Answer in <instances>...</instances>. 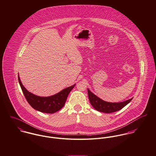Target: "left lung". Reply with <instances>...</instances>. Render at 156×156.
Instances as JSON below:
<instances>
[{"label": "left lung", "mask_w": 156, "mask_h": 156, "mask_svg": "<svg viewBox=\"0 0 156 156\" xmlns=\"http://www.w3.org/2000/svg\"><path fill=\"white\" fill-rule=\"evenodd\" d=\"M88 96L90 102L92 106L98 111L104 113H111L118 111L129 104L133 98L121 102H108L93 94L88 88H87Z\"/></svg>", "instance_id": "1"}]
</instances>
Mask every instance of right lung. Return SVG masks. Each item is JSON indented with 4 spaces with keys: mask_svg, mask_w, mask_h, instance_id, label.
Listing matches in <instances>:
<instances>
[{
    "mask_svg": "<svg viewBox=\"0 0 156 156\" xmlns=\"http://www.w3.org/2000/svg\"><path fill=\"white\" fill-rule=\"evenodd\" d=\"M18 78L23 93L28 103L36 110L48 114L54 113L63 107L68 94L75 86L74 84L67 87L51 96L41 97L30 93L23 86L19 75H18Z\"/></svg>",
    "mask_w": 156,
    "mask_h": 156,
    "instance_id": "obj_1",
    "label": "right lung"
}]
</instances>
